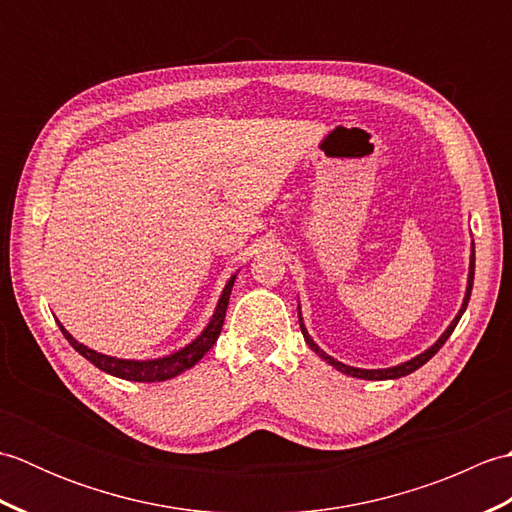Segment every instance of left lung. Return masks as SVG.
Wrapping results in <instances>:
<instances>
[{
	"label": "left lung",
	"instance_id": "8db88e82",
	"mask_svg": "<svg viewBox=\"0 0 512 512\" xmlns=\"http://www.w3.org/2000/svg\"><path fill=\"white\" fill-rule=\"evenodd\" d=\"M473 277H475V244L471 246V266H469V284H466V295H464V301H462V308H460V312H458V317H455L453 321H451V325L447 330H444V334L440 336V339L433 343L429 350H424L422 354H418V356H413L411 361H407V363H400V365H394V367H387V369H361V367H350V365H345V363H339L336 361V358H332V356H328L325 354L323 350H319V345L314 343L312 339H310V334H308V330H306V325H303V319H301V314H299V325H301V334H303V339H306V343L312 347L314 352H317L323 361H328L332 367H336L339 369V372H343V374H347V376H354V378H365V380H389V378H400V376H407V374H411V372H416L418 367H422L424 363L429 361L431 356H436V352L440 350V347L447 343V339L451 336V332L455 330V325H458V321L462 319V314H464V310H466V306H469V299H471V290H473Z\"/></svg>",
	"mask_w": 512,
	"mask_h": 512
}]
</instances>
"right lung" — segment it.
I'll use <instances>...</instances> for the list:
<instances>
[{"instance_id": "add662e5", "label": "right lung", "mask_w": 512, "mask_h": 512, "mask_svg": "<svg viewBox=\"0 0 512 512\" xmlns=\"http://www.w3.org/2000/svg\"><path fill=\"white\" fill-rule=\"evenodd\" d=\"M233 284H235V275L228 279V284L222 290V297H220V301H217L213 317L198 339L191 341L187 347H182V350H178V352L162 356V358H151V361H125V358H114V356H107L101 352H94V350H90V347H85L83 343L76 341L59 321L57 323H59L63 336L68 339V343L74 347V350L88 358V361L99 367L101 372L112 374L116 378L134 380V383H160V380L173 378V376L182 374L184 369L193 367L206 352L211 350L213 343L217 341V336H220V332H222L226 306H228V299H231Z\"/></svg>"}]
</instances>
